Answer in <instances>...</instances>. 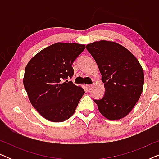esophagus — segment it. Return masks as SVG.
Wrapping results in <instances>:
<instances>
[{"mask_svg":"<svg viewBox=\"0 0 159 159\" xmlns=\"http://www.w3.org/2000/svg\"><path fill=\"white\" fill-rule=\"evenodd\" d=\"M92 84H88V85H86V88L87 90H88V91H90L91 90V88H92Z\"/></svg>","mask_w":159,"mask_h":159,"instance_id":"esophagus-1","label":"esophagus"}]
</instances>
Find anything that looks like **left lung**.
I'll return each instance as SVG.
<instances>
[{
  "mask_svg": "<svg viewBox=\"0 0 159 159\" xmlns=\"http://www.w3.org/2000/svg\"><path fill=\"white\" fill-rule=\"evenodd\" d=\"M86 48L98 64L105 87L103 98L95 100L100 113L108 120L124 118L142 94V66L129 50L113 41H95Z\"/></svg>",
  "mask_w": 159,
  "mask_h": 159,
  "instance_id": "1",
  "label": "left lung"
}]
</instances>
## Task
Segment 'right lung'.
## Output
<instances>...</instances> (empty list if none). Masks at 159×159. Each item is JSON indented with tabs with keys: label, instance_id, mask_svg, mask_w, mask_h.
I'll return each instance as SVG.
<instances>
[{
	"label": "right lung",
	"instance_id": "obj_1",
	"mask_svg": "<svg viewBox=\"0 0 159 159\" xmlns=\"http://www.w3.org/2000/svg\"><path fill=\"white\" fill-rule=\"evenodd\" d=\"M85 45L57 43L43 49L28 62L23 84L32 106L47 120L62 122L75 113L84 94L81 86L68 80L72 65Z\"/></svg>",
	"mask_w": 159,
	"mask_h": 159
}]
</instances>
